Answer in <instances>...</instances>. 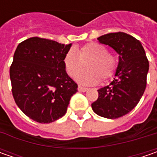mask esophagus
Wrapping results in <instances>:
<instances>
[{"instance_id":"obj_1","label":"esophagus","mask_w":157,"mask_h":157,"mask_svg":"<svg viewBox=\"0 0 157 157\" xmlns=\"http://www.w3.org/2000/svg\"><path fill=\"white\" fill-rule=\"evenodd\" d=\"M78 90L79 92H82V93H84V92H86V91H87L88 88L83 87V86H78Z\"/></svg>"}]
</instances>
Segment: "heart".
<instances>
[{
    "label": "heart",
    "instance_id": "b5f03b06",
    "mask_svg": "<svg viewBox=\"0 0 157 157\" xmlns=\"http://www.w3.org/2000/svg\"><path fill=\"white\" fill-rule=\"evenodd\" d=\"M63 63L65 71L71 78H75L83 68V63L86 64L88 70L76 78L78 83L86 86L95 85L100 80L106 81L114 75L117 69L115 57L108 53L105 46L97 43L86 44L79 48L78 54L70 50L63 57Z\"/></svg>",
    "mask_w": 157,
    "mask_h": 157
}]
</instances>
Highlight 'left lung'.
I'll return each instance as SVG.
<instances>
[{"label":"left lung","instance_id":"left-lung-1","mask_svg":"<svg viewBox=\"0 0 157 157\" xmlns=\"http://www.w3.org/2000/svg\"><path fill=\"white\" fill-rule=\"evenodd\" d=\"M98 40L117 52L119 63L115 78L109 86L98 90L99 97L92 108L101 117L117 119L134 109L144 94L148 60L141 42L128 34L109 33Z\"/></svg>","mask_w":157,"mask_h":157}]
</instances>
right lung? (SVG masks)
<instances>
[{"instance_id":"add662e5","label":"right lung","mask_w":157,"mask_h":157,"mask_svg":"<svg viewBox=\"0 0 157 157\" xmlns=\"http://www.w3.org/2000/svg\"><path fill=\"white\" fill-rule=\"evenodd\" d=\"M71 44L31 37L20 43L9 70L12 94L28 117L51 123L63 117L78 85L66 73L63 57Z\"/></svg>"}]
</instances>
